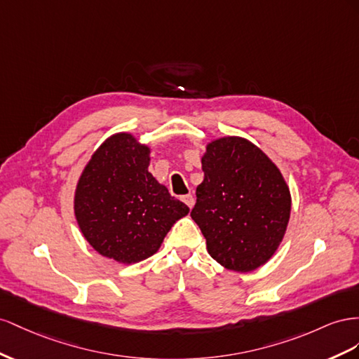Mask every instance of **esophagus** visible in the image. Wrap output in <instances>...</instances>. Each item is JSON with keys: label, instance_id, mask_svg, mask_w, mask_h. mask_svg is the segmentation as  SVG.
<instances>
[{"label": "esophagus", "instance_id": "obj_1", "mask_svg": "<svg viewBox=\"0 0 359 359\" xmlns=\"http://www.w3.org/2000/svg\"><path fill=\"white\" fill-rule=\"evenodd\" d=\"M182 201L185 203L189 209L194 206V197L191 196V194H188V196H183V197H182Z\"/></svg>", "mask_w": 359, "mask_h": 359}]
</instances>
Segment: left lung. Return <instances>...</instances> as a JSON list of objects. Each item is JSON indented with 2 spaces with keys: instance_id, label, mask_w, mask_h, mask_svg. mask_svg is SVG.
Wrapping results in <instances>:
<instances>
[{
  "instance_id": "8db88e82",
  "label": "left lung",
  "mask_w": 359,
  "mask_h": 359,
  "mask_svg": "<svg viewBox=\"0 0 359 359\" xmlns=\"http://www.w3.org/2000/svg\"><path fill=\"white\" fill-rule=\"evenodd\" d=\"M204 179L191 217L224 268L251 272L278 250L292 197L278 167L251 141L222 137L201 158Z\"/></svg>"
}]
</instances>
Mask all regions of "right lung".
I'll use <instances>...</instances> for the list:
<instances>
[{
  "instance_id": "obj_1",
  "label": "right lung",
  "mask_w": 359,
  "mask_h": 359,
  "mask_svg": "<svg viewBox=\"0 0 359 359\" xmlns=\"http://www.w3.org/2000/svg\"><path fill=\"white\" fill-rule=\"evenodd\" d=\"M150 147L128 134L111 135L91 155L75 189L81 233L100 255L123 264L155 254L189 208L149 172Z\"/></svg>"
}]
</instances>
